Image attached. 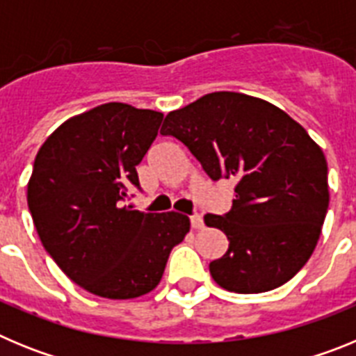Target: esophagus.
Listing matches in <instances>:
<instances>
[{
	"instance_id": "esophagus-1",
	"label": "esophagus",
	"mask_w": 356,
	"mask_h": 356,
	"mask_svg": "<svg viewBox=\"0 0 356 356\" xmlns=\"http://www.w3.org/2000/svg\"><path fill=\"white\" fill-rule=\"evenodd\" d=\"M191 226H193L194 229L203 228V217H201L200 213H194V216H191Z\"/></svg>"
}]
</instances>
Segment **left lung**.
<instances>
[{
    "label": "left lung",
    "instance_id": "left-lung-1",
    "mask_svg": "<svg viewBox=\"0 0 356 356\" xmlns=\"http://www.w3.org/2000/svg\"><path fill=\"white\" fill-rule=\"evenodd\" d=\"M160 134L213 181L235 180L232 210L205 216L229 241L210 262L213 282L238 294L287 284L316 250L330 201L325 153L307 130L271 103L222 90L169 112Z\"/></svg>",
    "mask_w": 356,
    "mask_h": 356
}]
</instances>
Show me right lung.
Wrapping results in <instances>:
<instances>
[{
  "mask_svg": "<svg viewBox=\"0 0 356 356\" xmlns=\"http://www.w3.org/2000/svg\"><path fill=\"white\" fill-rule=\"evenodd\" d=\"M162 119L155 110L105 103L62 122L37 153L28 181L33 225L56 266L90 294L131 300L151 292L191 228L181 213L121 207L139 188L135 165Z\"/></svg>",
  "mask_w": 356,
  "mask_h": 356,
  "instance_id": "right-lung-1",
  "label": "right lung"
}]
</instances>
